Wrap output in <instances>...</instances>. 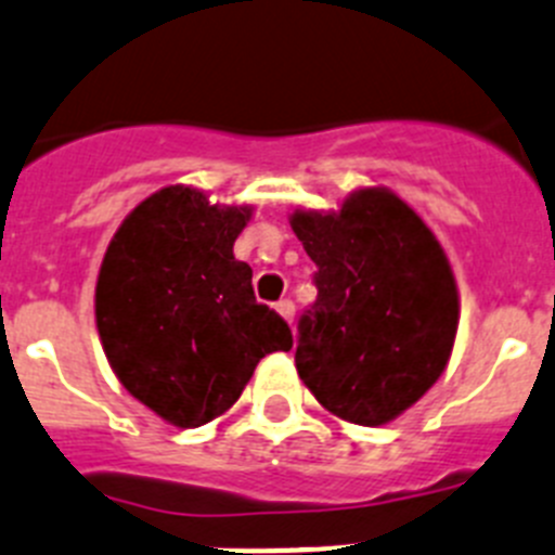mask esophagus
I'll return each instance as SVG.
<instances>
[{"instance_id":"obj_1","label":"esophagus","mask_w":555,"mask_h":555,"mask_svg":"<svg viewBox=\"0 0 555 555\" xmlns=\"http://www.w3.org/2000/svg\"><path fill=\"white\" fill-rule=\"evenodd\" d=\"M274 311L281 313V317H283V319H286V322H288V324H292V322H294V302H292V299H281V302L274 305Z\"/></svg>"}]
</instances>
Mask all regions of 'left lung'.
<instances>
[{
	"instance_id": "1",
	"label": "left lung",
	"mask_w": 555,
	"mask_h": 555,
	"mask_svg": "<svg viewBox=\"0 0 555 555\" xmlns=\"http://www.w3.org/2000/svg\"><path fill=\"white\" fill-rule=\"evenodd\" d=\"M292 228L319 288L299 319V379L338 418L388 424L449 365L460 324L449 258L385 186L352 192L338 211L297 208Z\"/></svg>"
}]
</instances>
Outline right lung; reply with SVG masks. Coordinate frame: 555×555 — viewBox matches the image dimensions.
<instances>
[{
    "label": "right lung",
    "instance_id": "obj_1",
    "mask_svg": "<svg viewBox=\"0 0 555 555\" xmlns=\"http://www.w3.org/2000/svg\"><path fill=\"white\" fill-rule=\"evenodd\" d=\"M250 206L165 186L120 222L95 283V327L115 377L167 424L215 421L258 360L292 349V330L256 302L253 269L233 258Z\"/></svg>",
    "mask_w": 555,
    "mask_h": 555
}]
</instances>
